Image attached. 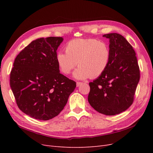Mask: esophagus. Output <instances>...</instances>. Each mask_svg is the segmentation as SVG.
<instances>
[{"label": "esophagus", "instance_id": "1", "mask_svg": "<svg viewBox=\"0 0 153 153\" xmlns=\"http://www.w3.org/2000/svg\"><path fill=\"white\" fill-rule=\"evenodd\" d=\"M82 84V82H76V87H79Z\"/></svg>", "mask_w": 153, "mask_h": 153}]
</instances>
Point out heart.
Listing matches in <instances>:
<instances>
[{
  "mask_svg": "<svg viewBox=\"0 0 153 153\" xmlns=\"http://www.w3.org/2000/svg\"><path fill=\"white\" fill-rule=\"evenodd\" d=\"M65 50L66 53H57V65L62 73L68 75L78 64L79 67L73 72V77L78 80L99 76L107 68L110 59L108 45L93 38L69 41Z\"/></svg>",
  "mask_w": 153,
  "mask_h": 153,
  "instance_id": "1",
  "label": "heart"
}]
</instances>
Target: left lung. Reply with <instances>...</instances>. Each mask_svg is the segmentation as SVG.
<instances>
[{
    "label": "left lung",
    "instance_id": "8db88e82",
    "mask_svg": "<svg viewBox=\"0 0 153 153\" xmlns=\"http://www.w3.org/2000/svg\"><path fill=\"white\" fill-rule=\"evenodd\" d=\"M103 36L109 39L110 61L105 71L89 83L88 101L97 112L114 115L131 105L140 70L135 50L122 35L110 33Z\"/></svg>",
    "mask_w": 153,
    "mask_h": 153
}]
</instances>
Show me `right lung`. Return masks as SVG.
Listing matches in <instances>:
<instances>
[{
    "label": "right lung",
    "instance_id": "1",
    "mask_svg": "<svg viewBox=\"0 0 153 153\" xmlns=\"http://www.w3.org/2000/svg\"><path fill=\"white\" fill-rule=\"evenodd\" d=\"M61 37L41 38L18 54L10 74V86L17 105L36 119L58 115L75 90L76 82L60 73L56 61Z\"/></svg>",
    "mask_w": 153,
    "mask_h": 153
}]
</instances>
